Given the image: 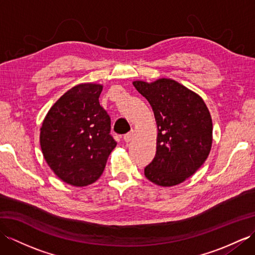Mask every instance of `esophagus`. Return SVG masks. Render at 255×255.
Listing matches in <instances>:
<instances>
[{
    "label": "esophagus",
    "instance_id": "34e87169",
    "mask_svg": "<svg viewBox=\"0 0 255 255\" xmlns=\"http://www.w3.org/2000/svg\"><path fill=\"white\" fill-rule=\"evenodd\" d=\"M133 135H134V131L133 130H131V131L124 135V140H125V142H130L133 139Z\"/></svg>",
    "mask_w": 255,
    "mask_h": 255
}]
</instances>
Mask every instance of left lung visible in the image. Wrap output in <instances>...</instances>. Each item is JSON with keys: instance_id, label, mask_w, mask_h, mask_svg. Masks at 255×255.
I'll use <instances>...</instances> for the list:
<instances>
[{"instance_id": "8db88e82", "label": "left lung", "mask_w": 255, "mask_h": 255, "mask_svg": "<svg viewBox=\"0 0 255 255\" xmlns=\"http://www.w3.org/2000/svg\"><path fill=\"white\" fill-rule=\"evenodd\" d=\"M151 104L157 124V146L144 174L153 183L173 186L190 178L206 161L212 145V120L194 91L170 78L133 82Z\"/></svg>"}]
</instances>
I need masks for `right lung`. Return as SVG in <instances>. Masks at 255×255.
I'll return each instance as SVG.
<instances>
[{"instance_id":"right-lung-1","label":"right lung","mask_w":255,"mask_h":255,"mask_svg":"<svg viewBox=\"0 0 255 255\" xmlns=\"http://www.w3.org/2000/svg\"><path fill=\"white\" fill-rule=\"evenodd\" d=\"M102 85L80 84L68 90L45 117L41 148L51 170L63 182L86 186L100 178L116 141L111 119L99 103Z\"/></svg>"}]
</instances>
